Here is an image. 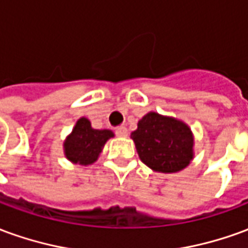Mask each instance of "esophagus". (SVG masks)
Listing matches in <instances>:
<instances>
[{"label":"esophagus","instance_id":"esophagus-1","mask_svg":"<svg viewBox=\"0 0 248 248\" xmlns=\"http://www.w3.org/2000/svg\"><path fill=\"white\" fill-rule=\"evenodd\" d=\"M127 129L126 127H118V129L115 130V135L117 137H121V138H124V137H127Z\"/></svg>","mask_w":248,"mask_h":248}]
</instances>
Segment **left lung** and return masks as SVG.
<instances>
[{
	"label": "left lung",
	"mask_w": 248,
	"mask_h": 248,
	"mask_svg": "<svg viewBox=\"0 0 248 248\" xmlns=\"http://www.w3.org/2000/svg\"><path fill=\"white\" fill-rule=\"evenodd\" d=\"M131 138L140 161L154 171H181L192 159L191 130L177 119L146 114Z\"/></svg>",
	"instance_id": "8db88e82"
}]
</instances>
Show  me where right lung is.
Listing matches in <instances>:
<instances>
[{"label":"right lung","mask_w":248,"mask_h":248,"mask_svg":"<svg viewBox=\"0 0 248 248\" xmlns=\"http://www.w3.org/2000/svg\"><path fill=\"white\" fill-rule=\"evenodd\" d=\"M113 135L110 130L93 129L89 119H78L73 133L65 142L66 158L79 165H92L97 161L106 140Z\"/></svg>","instance_id":"obj_1"}]
</instances>
